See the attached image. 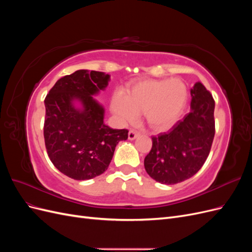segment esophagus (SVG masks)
<instances>
[{
    "mask_svg": "<svg viewBox=\"0 0 252 252\" xmlns=\"http://www.w3.org/2000/svg\"><path fill=\"white\" fill-rule=\"evenodd\" d=\"M139 135H140V133L138 131H135V130H133V129H131V130L128 132V139L129 140H134V139L138 138Z\"/></svg>",
    "mask_w": 252,
    "mask_h": 252,
    "instance_id": "1",
    "label": "esophagus"
}]
</instances>
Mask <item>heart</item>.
Listing matches in <instances>:
<instances>
[{
	"label": "heart",
	"instance_id": "obj_1",
	"mask_svg": "<svg viewBox=\"0 0 252 252\" xmlns=\"http://www.w3.org/2000/svg\"><path fill=\"white\" fill-rule=\"evenodd\" d=\"M187 97V87L180 79H147L132 83L125 95L114 94L111 109L121 123H132L144 113L151 129L164 131L179 121Z\"/></svg>",
	"mask_w": 252,
	"mask_h": 252
}]
</instances>
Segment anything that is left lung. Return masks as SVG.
<instances>
[{"label": "left lung", "instance_id": "left-lung-1", "mask_svg": "<svg viewBox=\"0 0 252 252\" xmlns=\"http://www.w3.org/2000/svg\"><path fill=\"white\" fill-rule=\"evenodd\" d=\"M189 113L168 132L152 136V147L144 159L150 177L173 185L191 178L204 165L215 138V100L202 83L190 90Z\"/></svg>", "mask_w": 252, "mask_h": 252}]
</instances>
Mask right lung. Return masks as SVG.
Here are the masks:
<instances>
[{"label": "right lung", "mask_w": 252, "mask_h": 252, "mask_svg": "<svg viewBox=\"0 0 252 252\" xmlns=\"http://www.w3.org/2000/svg\"><path fill=\"white\" fill-rule=\"evenodd\" d=\"M109 74L77 70L57 81L45 97L44 140L52 164L73 180H90L107 170L127 129L104 124V108L93 95L108 85ZM73 100L83 106L77 110Z\"/></svg>", "instance_id": "1"}]
</instances>
